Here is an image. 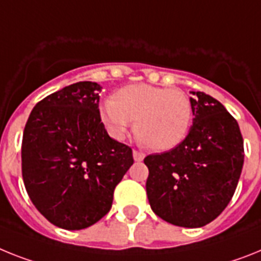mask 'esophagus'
<instances>
[{
    "label": "esophagus",
    "instance_id": "34e87169",
    "mask_svg": "<svg viewBox=\"0 0 261 261\" xmlns=\"http://www.w3.org/2000/svg\"><path fill=\"white\" fill-rule=\"evenodd\" d=\"M133 155H134L135 162H142L144 159V154L142 152V151L134 150V151H133Z\"/></svg>",
    "mask_w": 261,
    "mask_h": 261
}]
</instances>
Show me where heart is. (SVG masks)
<instances>
[{"instance_id":"heart-1","label":"heart","mask_w":261,"mask_h":261,"mask_svg":"<svg viewBox=\"0 0 261 261\" xmlns=\"http://www.w3.org/2000/svg\"><path fill=\"white\" fill-rule=\"evenodd\" d=\"M106 128L117 139L135 122V135L154 151H168L185 141L192 122V105L183 91L151 85L118 90L100 109Z\"/></svg>"}]
</instances>
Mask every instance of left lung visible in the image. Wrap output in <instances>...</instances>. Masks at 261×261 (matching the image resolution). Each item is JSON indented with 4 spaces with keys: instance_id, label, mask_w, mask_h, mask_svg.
<instances>
[{
    "instance_id": "left-lung-1",
    "label": "left lung",
    "mask_w": 261,
    "mask_h": 261,
    "mask_svg": "<svg viewBox=\"0 0 261 261\" xmlns=\"http://www.w3.org/2000/svg\"><path fill=\"white\" fill-rule=\"evenodd\" d=\"M194 122L175 148L144 158L152 211L179 227L198 228L218 218L235 194L244 163L236 119L219 100L191 91Z\"/></svg>"
}]
</instances>
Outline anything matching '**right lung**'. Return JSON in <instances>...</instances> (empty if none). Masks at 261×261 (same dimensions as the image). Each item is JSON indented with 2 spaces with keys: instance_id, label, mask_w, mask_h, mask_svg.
Returning a JSON list of instances; mask_svg holds the SVG:
<instances>
[{
  "instance_id": "obj_1",
  "label": "right lung",
  "mask_w": 261,
  "mask_h": 261,
  "mask_svg": "<svg viewBox=\"0 0 261 261\" xmlns=\"http://www.w3.org/2000/svg\"><path fill=\"white\" fill-rule=\"evenodd\" d=\"M95 82H76L39 100L22 137V178L50 223L83 229L103 218L114 190L134 163L133 150L109 137Z\"/></svg>"
}]
</instances>
